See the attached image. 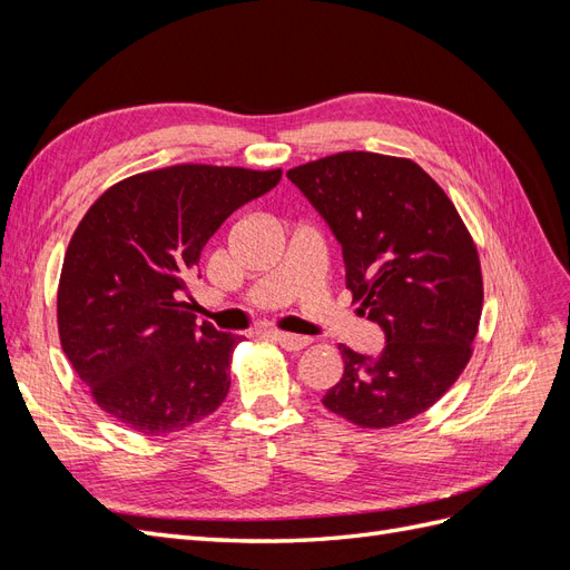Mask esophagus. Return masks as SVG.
Here are the masks:
<instances>
[{
    "label": "esophagus",
    "instance_id": "1",
    "mask_svg": "<svg viewBox=\"0 0 570 570\" xmlns=\"http://www.w3.org/2000/svg\"><path fill=\"white\" fill-rule=\"evenodd\" d=\"M268 335L281 344V347L289 350V352H299L304 347L312 344V337H304V335H292V333H283V331H268Z\"/></svg>",
    "mask_w": 570,
    "mask_h": 570
}]
</instances>
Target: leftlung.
Instances as JSON below:
<instances>
[{"mask_svg": "<svg viewBox=\"0 0 570 570\" xmlns=\"http://www.w3.org/2000/svg\"><path fill=\"white\" fill-rule=\"evenodd\" d=\"M342 247L358 314L385 333L377 356L340 344L323 396L361 428L400 425L454 385L482 312L478 249L444 189L411 159L342 151L287 170Z\"/></svg>", "mask_w": 570, "mask_h": 570, "instance_id": "1", "label": "left lung"}]
</instances>
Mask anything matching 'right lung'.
<instances>
[{
	"mask_svg": "<svg viewBox=\"0 0 570 570\" xmlns=\"http://www.w3.org/2000/svg\"><path fill=\"white\" fill-rule=\"evenodd\" d=\"M281 176L180 164L116 183L82 216L63 256L59 337L111 419L168 435L226 400L239 335L199 325L180 297L220 223Z\"/></svg>",
	"mask_w": 570,
	"mask_h": 570,
	"instance_id": "right-lung-1",
	"label": "right lung"
}]
</instances>
